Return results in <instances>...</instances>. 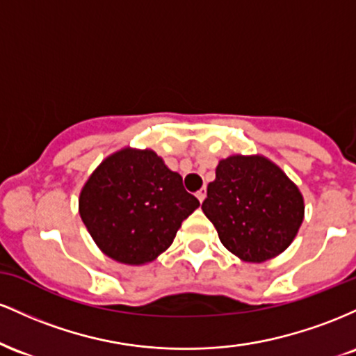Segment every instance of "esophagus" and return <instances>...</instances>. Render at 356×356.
<instances>
[{"instance_id":"obj_1","label":"esophagus","mask_w":356,"mask_h":356,"mask_svg":"<svg viewBox=\"0 0 356 356\" xmlns=\"http://www.w3.org/2000/svg\"><path fill=\"white\" fill-rule=\"evenodd\" d=\"M206 194H207L206 187H202V189H201V191H197V194H195V195H197L199 202H202V201H204V199H206Z\"/></svg>"}]
</instances>
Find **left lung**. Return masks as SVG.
Returning <instances> with one entry per match:
<instances>
[{
    "instance_id": "left-lung-1",
    "label": "left lung",
    "mask_w": 356,
    "mask_h": 356,
    "mask_svg": "<svg viewBox=\"0 0 356 356\" xmlns=\"http://www.w3.org/2000/svg\"><path fill=\"white\" fill-rule=\"evenodd\" d=\"M202 211L232 254L263 263L295 239L305 216L303 195L268 159L232 155L219 162Z\"/></svg>"
}]
</instances>
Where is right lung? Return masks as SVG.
<instances>
[{
  "instance_id": "right-lung-1",
  "label": "right lung",
  "mask_w": 356,
  "mask_h": 356,
  "mask_svg": "<svg viewBox=\"0 0 356 356\" xmlns=\"http://www.w3.org/2000/svg\"><path fill=\"white\" fill-rule=\"evenodd\" d=\"M199 201L152 150L124 149L90 175L80 216L108 257L125 264L154 261L172 244Z\"/></svg>"
}]
</instances>
